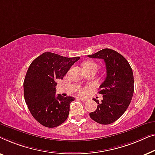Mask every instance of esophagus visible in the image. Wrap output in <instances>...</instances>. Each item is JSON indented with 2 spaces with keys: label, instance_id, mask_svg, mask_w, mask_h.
I'll return each instance as SVG.
<instances>
[{
  "label": "esophagus",
  "instance_id": "34e87169",
  "mask_svg": "<svg viewBox=\"0 0 155 155\" xmlns=\"http://www.w3.org/2000/svg\"><path fill=\"white\" fill-rule=\"evenodd\" d=\"M78 98L79 99V100H82V101H84V102H86V101H87V99H86V98H84V97H78Z\"/></svg>",
  "mask_w": 155,
  "mask_h": 155
}]
</instances>
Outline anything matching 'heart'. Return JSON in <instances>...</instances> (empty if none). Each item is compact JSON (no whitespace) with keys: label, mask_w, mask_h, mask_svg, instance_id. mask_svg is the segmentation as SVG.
<instances>
[{"label":"heart","mask_w":155,"mask_h":155,"mask_svg":"<svg viewBox=\"0 0 155 155\" xmlns=\"http://www.w3.org/2000/svg\"><path fill=\"white\" fill-rule=\"evenodd\" d=\"M84 68H97V65L94 62H88L84 64ZM85 91H81L80 93H84Z\"/></svg>","instance_id":"1"}]
</instances>
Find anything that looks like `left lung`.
<instances>
[{
	"instance_id": "8db88e82",
	"label": "left lung",
	"mask_w": 155,
	"mask_h": 155,
	"mask_svg": "<svg viewBox=\"0 0 155 155\" xmlns=\"http://www.w3.org/2000/svg\"><path fill=\"white\" fill-rule=\"evenodd\" d=\"M88 58L104 60L107 77L100 86L98 93L103 99L95 112L89 115L100 124H110L119 118L127 110L134 92V78L129 63L121 54L112 49L104 48Z\"/></svg>"
}]
</instances>
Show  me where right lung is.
Here are the masks:
<instances>
[{
    "mask_svg": "<svg viewBox=\"0 0 155 155\" xmlns=\"http://www.w3.org/2000/svg\"><path fill=\"white\" fill-rule=\"evenodd\" d=\"M79 57L66 58L45 52L31 63L24 81V96L32 116L48 128L66 121L74 97L55 95L57 79H62Z\"/></svg>",
    "mask_w": 155,
    "mask_h": 155,
    "instance_id": "add662e5",
    "label": "right lung"
}]
</instances>
